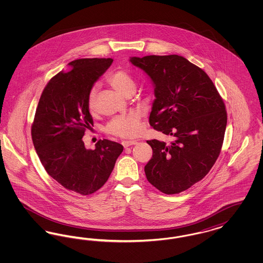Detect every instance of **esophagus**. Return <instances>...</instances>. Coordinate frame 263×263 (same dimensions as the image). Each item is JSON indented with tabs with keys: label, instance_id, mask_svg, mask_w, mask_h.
<instances>
[{
	"label": "esophagus",
	"instance_id": "obj_1",
	"mask_svg": "<svg viewBox=\"0 0 263 263\" xmlns=\"http://www.w3.org/2000/svg\"><path fill=\"white\" fill-rule=\"evenodd\" d=\"M136 144H137L136 141H123V142H122V145H123L124 148L133 146V145H136Z\"/></svg>",
	"mask_w": 263,
	"mask_h": 263
}]
</instances>
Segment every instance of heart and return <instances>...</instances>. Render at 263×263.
Masks as SVG:
<instances>
[{
  "label": "heart",
  "instance_id": "1",
  "mask_svg": "<svg viewBox=\"0 0 263 263\" xmlns=\"http://www.w3.org/2000/svg\"><path fill=\"white\" fill-rule=\"evenodd\" d=\"M108 84L119 93L126 96L131 90H135V82L131 75L124 70H116L107 78ZM97 88H91L88 92V106L90 110L95 107ZM141 114L137 111L119 115L112 118L106 125V132L120 138L136 137L141 132Z\"/></svg>",
  "mask_w": 263,
  "mask_h": 263
}]
</instances>
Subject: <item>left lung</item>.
Returning a JSON list of instances; mask_svg holds the SVG:
<instances>
[{
  "instance_id": "1",
  "label": "left lung",
  "mask_w": 263,
  "mask_h": 263,
  "mask_svg": "<svg viewBox=\"0 0 263 263\" xmlns=\"http://www.w3.org/2000/svg\"><path fill=\"white\" fill-rule=\"evenodd\" d=\"M129 61L153 82L151 126L174 137L170 144L147 141L153 150L145 165L147 179L165 194L184 191L210 172L220 155L227 126L224 101L208 75L182 56Z\"/></svg>"
}]
</instances>
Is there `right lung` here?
Returning <instances> with one entry per match:
<instances>
[{
  "mask_svg": "<svg viewBox=\"0 0 263 263\" xmlns=\"http://www.w3.org/2000/svg\"><path fill=\"white\" fill-rule=\"evenodd\" d=\"M111 58L78 59L54 76L43 89L31 126V137L47 174L62 186L82 195L92 194L108 179L123 151L119 143L100 140L95 150L83 141L93 126L88 96L110 67Z\"/></svg>",
  "mask_w": 263,
  "mask_h": 263,
  "instance_id": "add662e5",
  "label": "right lung"
}]
</instances>
